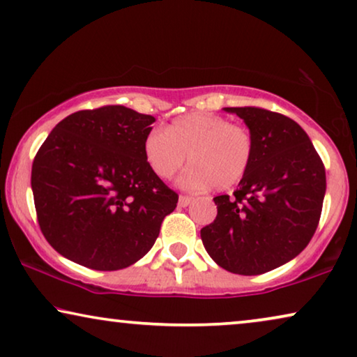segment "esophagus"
<instances>
[{
  "mask_svg": "<svg viewBox=\"0 0 357 357\" xmlns=\"http://www.w3.org/2000/svg\"><path fill=\"white\" fill-rule=\"evenodd\" d=\"M190 202H192V197H190V195H179V205H181V207H188Z\"/></svg>",
  "mask_w": 357,
  "mask_h": 357,
  "instance_id": "esophagus-1",
  "label": "esophagus"
}]
</instances>
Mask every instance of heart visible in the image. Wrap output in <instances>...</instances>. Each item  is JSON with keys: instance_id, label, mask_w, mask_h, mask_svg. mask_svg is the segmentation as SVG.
Wrapping results in <instances>:
<instances>
[{"instance_id": "heart-1", "label": "heart", "mask_w": 357, "mask_h": 357, "mask_svg": "<svg viewBox=\"0 0 357 357\" xmlns=\"http://www.w3.org/2000/svg\"><path fill=\"white\" fill-rule=\"evenodd\" d=\"M254 150L249 128L213 113L185 114L165 130L152 129L144 140L145 160L162 179H172L188 157L190 168L181 183L189 189L238 185L249 172Z\"/></svg>"}]
</instances>
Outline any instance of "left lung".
<instances>
[{"instance_id": "left-lung-1", "label": "left lung", "mask_w": 357, "mask_h": 357, "mask_svg": "<svg viewBox=\"0 0 357 357\" xmlns=\"http://www.w3.org/2000/svg\"><path fill=\"white\" fill-rule=\"evenodd\" d=\"M227 112L254 135V158L233 195H217V218L200 229L220 267L260 275L303 252L319 227L327 189L317 150L293 119L259 107Z\"/></svg>"}]
</instances>
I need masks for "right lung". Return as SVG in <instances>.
<instances>
[{"label":"right lung","instance_id":"obj_1","mask_svg":"<svg viewBox=\"0 0 357 357\" xmlns=\"http://www.w3.org/2000/svg\"><path fill=\"white\" fill-rule=\"evenodd\" d=\"M155 121L123 105L80 109L50 132L32 165L40 229L64 257L102 272L152 249L178 194L149 167L144 140Z\"/></svg>","mask_w":357,"mask_h":357}]
</instances>
